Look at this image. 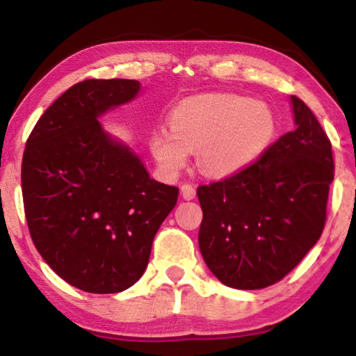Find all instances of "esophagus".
I'll return each instance as SVG.
<instances>
[{"label": "esophagus", "mask_w": 356, "mask_h": 356, "mask_svg": "<svg viewBox=\"0 0 356 356\" xmlns=\"http://www.w3.org/2000/svg\"><path fill=\"white\" fill-rule=\"evenodd\" d=\"M181 196L183 199H186V201H191V199L196 197V188L193 186V184H183L181 186Z\"/></svg>", "instance_id": "1"}]
</instances>
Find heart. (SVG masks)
<instances>
[{
    "instance_id": "obj_1",
    "label": "heart",
    "mask_w": 356,
    "mask_h": 356,
    "mask_svg": "<svg viewBox=\"0 0 356 356\" xmlns=\"http://www.w3.org/2000/svg\"><path fill=\"white\" fill-rule=\"evenodd\" d=\"M170 128H159L150 150L163 172L177 175L197 150V163L211 177H232L261 157L275 133L264 102L236 94H206L173 110Z\"/></svg>"
}]
</instances>
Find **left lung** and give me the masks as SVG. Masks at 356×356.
<instances>
[{
  "label": "left lung",
  "instance_id": "8db88e82",
  "mask_svg": "<svg viewBox=\"0 0 356 356\" xmlns=\"http://www.w3.org/2000/svg\"><path fill=\"white\" fill-rule=\"evenodd\" d=\"M296 128L233 177L197 188L199 250L223 285L266 289L318 243L334 179L332 145L308 106L290 97Z\"/></svg>",
  "mask_w": 356,
  "mask_h": 356
}]
</instances>
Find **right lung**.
I'll return each mask as SVG.
<instances>
[{"label":"right lung","instance_id":"add662e5","mask_svg":"<svg viewBox=\"0 0 356 356\" xmlns=\"http://www.w3.org/2000/svg\"><path fill=\"white\" fill-rule=\"evenodd\" d=\"M140 90L133 79H89L48 106L22 157L29 232L48 266L76 289L118 293L147 267L178 188L149 177L139 155L100 118Z\"/></svg>","mask_w":356,"mask_h":356}]
</instances>
